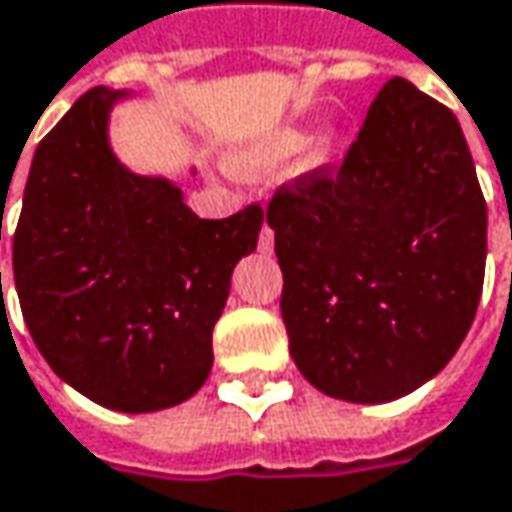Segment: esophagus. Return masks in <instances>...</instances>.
Instances as JSON below:
<instances>
[{
    "instance_id": "obj_1",
    "label": "esophagus",
    "mask_w": 512,
    "mask_h": 512,
    "mask_svg": "<svg viewBox=\"0 0 512 512\" xmlns=\"http://www.w3.org/2000/svg\"><path fill=\"white\" fill-rule=\"evenodd\" d=\"M257 249H260L263 255H272V249H275V231H272L269 225H263V228H260V237H257Z\"/></svg>"
}]
</instances>
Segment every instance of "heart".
Here are the masks:
<instances>
[{"mask_svg":"<svg viewBox=\"0 0 512 512\" xmlns=\"http://www.w3.org/2000/svg\"><path fill=\"white\" fill-rule=\"evenodd\" d=\"M310 143H313L310 131H304V128H284V131L266 137L263 143L246 149L243 155H237V158H234V166H237V172L246 175V178H266V175L278 172L281 166L296 161L299 155H304V152L310 149ZM331 158H334V143H331L328 137H322V140L313 146L310 161H313V166H322V163H328Z\"/></svg>","mask_w":512,"mask_h":512,"instance_id":"b5f03b06","label":"heart"}]
</instances>
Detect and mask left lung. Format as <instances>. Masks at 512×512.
Returning a JSON list of instances; mask_svg holds the SVG:
<instances>
[{
    "label": "left lung",
    "instance_id": "8db88e82",
    "mask_svg": "<svg viewBox=\"0 0 512 512\" xmlns=\"http://www.w3.org/2000/svg\"><path fill=\"white\" fill-rule=\"evenodd\" d=\"M266 222L281 316L304 378L384 404L428 384L481 302L487 202L457 117L393 78L340 169L284 184Z\"/></svg>",
    "mask_w": 512,
    "mask_h": 512
}]
</instances>
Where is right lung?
<instances>
[{"label":"right lung","instance_id":"add662e5","mask_svg":"<svg viewBox=\"0 0 512 512\" xmlns=\"http://www.w3.org/2000/svg\"><path fill=\"white\" fill-rule=\"evenodd\" d=\"M128 90L93 87L40 140L14 234V284L34 346L72 390L155 413L202 390L213 325L263 210L199 219L163 175L111 149Z\"/></svg>","mask_w":512,"mask_h":512}]
</instances>
